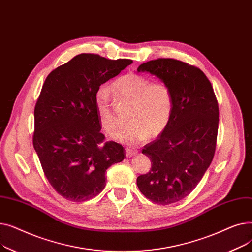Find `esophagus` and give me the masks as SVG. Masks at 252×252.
<instances>
[{
  "label": "esophagus",
  "mask_w": 252,
  "mask_h": 252,
  "mask_svg": "<svg viewBox=\"0 0 252 252\" xmlns=\"http://www.w3.org/2000/svg\"><path fill=\"white\" fill-rule=\"evenodd\" d=\"M137 150L136 149H133V148H126V157H131L137 154Z\"/></svg>",
  "instance_id": "1"
}]
</instances>
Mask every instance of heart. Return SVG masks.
<instances>
[{"label": "heart", "instance_id": "obj_1", "mask_svg": "<svg viewBox=\"0 0 252 252\" xmlns=\"http://www.w3.org/2000/svg\"><path fill=\"white\" fill-rule=\"evenodd\" d=\"M112 90L118 100L131 104L130 125L116 136V140L136 145L163 133L174 110L173 91L166 82H151L146 75L128 72L116 79ZM95 101L102 128L109 135L115 134L121 127V121L112 108L110 90L100 87Z\"/></svg>", "mask_w": 252, "mask_h": 252}]
</instances>
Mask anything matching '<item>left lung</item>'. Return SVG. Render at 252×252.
<instances>
[{"label": "left lung", "mask_w": 252, "mask_h": 252, "mask_svg": "<svg viewBox=\"0 0 252 252\" xmlns=\"http://www.w3.org/2000/svg\"><path fill=\"white\" fill-rule=\"evenodd\" d=\"M138 71L149 72L166 82L174 95L169 125L142 150L150 158L151 169L137 178L145 197L167 205L188 196L213 161L219 104L208 78L193 65L159 58L141 64Z\"/></svg>", "instance_id": "left-lung-1"}]
</instances>
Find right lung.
Wrapping results in <instances>:
<instances>
[{
	"label": "right lung",
	"mask_w": 252,
	"mask_h": 252,
	"mask_svg": "<svg viewBox=\"0 0 252 252\" xmlns=\"http://www.w3.org/2000/svg\"><path fill=\"white\" fill-rule=\"evenodd\" d=\"M131 63L84 53L46 78L34 107L32 143L46 178L65 199L96 197L106 185V169L126 157L121 144L104 142L95 96Z\"/></svg>",
	"instance_id": "add662e5"
}]
</instances>
